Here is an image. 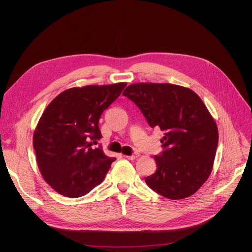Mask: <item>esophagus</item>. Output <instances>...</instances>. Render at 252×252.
<instances>
[{"label": "esophagus", "instance_id": "obj_1", "mask_svg": "<svg viewBox=\"0 0 252 252\" xmlns=\"http://www.w3.org/2000/svg\"><path fill=\"white\" fill-rule=\"evenodd\" d=\"M138 157H139V155L135 153V154H133V155H131V156H127V157H126V158H127V159H130V160H133V159L137 158Z\"/></svg>", "mask_w": 252, "mask_h": 252}]
</instances>
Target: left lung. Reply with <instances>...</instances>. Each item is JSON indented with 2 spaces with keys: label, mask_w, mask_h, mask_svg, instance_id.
<instances>
[{
  "label": "left lung",
  "mask_w": 252,
  "mask_h": 252,
  "mask_svg": "<svg viewBox=\"0 0 252 252\" xmlns=\"http://www.w3.org/2000/svg\"><path fill=\"white\" fill-rule=\"evenodd\" d=\"M132 100L151 127L164 131L163 152L155 157L157 170L147 185L169 199L192 195L208 178L219 143V130L201 98L172 84L137 83L123 93Z\"/></svg>",
  "instance_id": "1"
}]
</instances>
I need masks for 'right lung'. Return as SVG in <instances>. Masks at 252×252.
<instances>
[{
    "label": "right lung",
    "instance_id": "add662e5",
    "mask_svg": "<svg viewBox=\"0 0 252 252\" xmlns=\"http://www.w3.org/2000/svg\"><path fill=\"white\" fill-rule=\"evenodd\" d=\"M126 83L71 88L56 96L33 131L39 169L49 186L66 197H80L99 185L115 158L92 143L101 138L98 121Z\"/></svg>",
    "mask_w": 252,
    "mask_h": 252
}]
</instances>
